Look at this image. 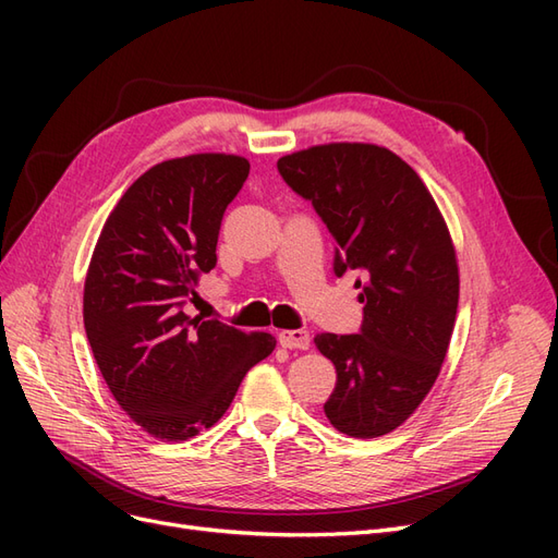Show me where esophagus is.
<instances>
[{"label":"esophagus","mask_w":558,"mask_h":558,"mask_svg":"<svg viewBox=\"0 0 558 558\" xmlns=\"http://www.w3.org/2000/svg\"><path fill=\"white\" fill-rule=\"evenodd\" d=\"M279 344L286 349H310L312 337L307 330H281L279 332Z\"/></svg>","instance_id":"34e87169"}]
</instances>
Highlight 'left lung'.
Masks as SVG:
<instances>
[{
	"label": "left lung",
	"mask_w": 558,
	"mask_h": 558,
	"mask_svg": "<svg viewBox=\"0 0 558 558\" xmlns=\"http://www.w3.org/2000/svg\"><path fill=\"white\" fill-rule=\"evenodd\" d=\"M277 167L328 226L335 275L365 277L361 332L314 337L337 373L324 412L349 437L391 433L428 396L449 349L459 307L449 228L421 177L384 146L320 144Z\"/></svg>",
	"instance_id": "left-lung-1"
}]
</instances>
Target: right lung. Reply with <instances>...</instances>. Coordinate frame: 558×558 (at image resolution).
Returning <instances> with one entry per match:
<instances>
[{
  "label": "right lung",
  "instance_id": "add662e5",
  "mask_svg": "<svg viewBox=\"0 0 558 558\" xmlns=\"http://www.w3.org/2000/svg\"><path fill=\"white\" fill-rule=\"evenodd\" d=\"M248 167L232 154L154 165L118 199L88 265L83 324L99 373L134 424L167 442L211 428L277 347L269 332L183 312L216 267L223 211Z\"/></svg>",
  "mask_w": 558,
  "mask_h": 558
}]
</instances>
